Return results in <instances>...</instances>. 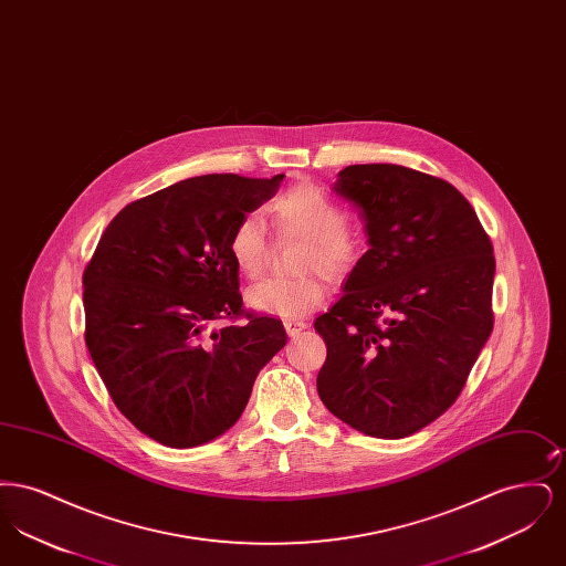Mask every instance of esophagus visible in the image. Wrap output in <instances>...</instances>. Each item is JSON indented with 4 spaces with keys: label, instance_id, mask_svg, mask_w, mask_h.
Instances as JSON below:
<instances>
[{
    "label": "esophagus",
    "instance_id": "1",
    "mask_svg": "<svg viewBox=\"0 0 566 566\" xmlns=\"http://www.w3.org/2000/svg\"><path fill=\"white\" fill-rule=\"evenodd\" d=\"M284 328H286L289 337H296L298 333H303V331L307 328V324L301 323V321H286V323H284Z\"/></svg>",
    "mask_w": 566,
    "mask_h": 566
}]
</instances>
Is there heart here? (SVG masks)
I'll return each mask as SVG.
<instances>
[{
	"label": "heart",
	"instance_id": "obj_1",
	"mask_svg": "<svg viewBox=\"0 0 566 566\" xmlns=\"http://www.w3.org/2000/svg\"><path fill=\"white\" fill-rule=\"evenodd\" d=\"M282 231L307 238L301 271H321L328 280L346 277L358 256V240L346 229L344 210L316 187H296L271 203ZM229 254L243 277H256L265 268L268 224L254 212L243 214L231 231ZM326 298L323 277L307 273L298 280L265 277L248 289L245 303L265 316L301 318L318 310Z\"/></svg>",
	"mask_w": 566,
	"mask_h": 566
}]
</instances>
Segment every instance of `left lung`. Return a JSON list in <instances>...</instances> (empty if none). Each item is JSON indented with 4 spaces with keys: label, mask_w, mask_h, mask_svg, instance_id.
I'll list each match as a JSON object with an SVG mask.
<instances>
[{
    "label": "left lung",
    "mask_w": 566,
    "mask_h": 566,
    "mask_svg": "<svg viewBox=\"0 0 566 566\" xmlns=\"http://www.w3.org/2000/svg\"><path fill=\"white\" fill-rule=\"evenodd\" d=\"M333 190L360 210L369 250L314 323L318 395L352 429L401 439L457 401L492 333V243L450 182L403 165H350Z\"/></svg>",
    "instance_id": "8db88e82"
}]
</instances>
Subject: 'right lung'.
<instances>
[{
  "mask_svg": "<svg viewBox=\"0 0 566 566\" xmlns=\"http://www.w3.org/2000/svg\"><path fill=\"white\" fill-rule=\"evenodd\" d=\"M282 178L210 174L157 190L114 216L84 270L95 369L123 416L163 446L185 450L229 431L286 344L270 316L208 331L242 314L229 238Z\"/></svg>",
  "mask_w": 566,
  "mask_h": 566,
  "instance_id": "add662e5",
  "label": "right lung"
}]
</instances>
